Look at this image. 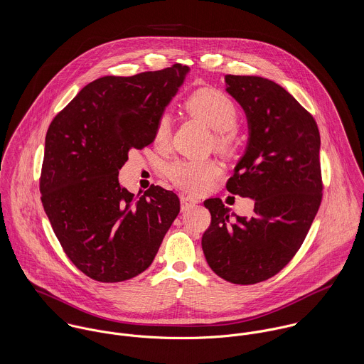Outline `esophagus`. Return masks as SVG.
Wrapping results in <instances>:
<instances>
[{
    "label": "esophagus",
    "mask_w": 364,
    "mask_h": 364,
    "mask_svg": "<svg viewBox=\"0 0 364 364\" xmlns=\"http://www.w3.org/2000/svg\"><path fill=\"white\" fill-rule=\"evenodd\" d=\"M198 205V200L191 196H182L181 198V210L188 211L189 208H195Z\"/></svg>",
    "instance_id": "esophagus-1"
}]
</instances>
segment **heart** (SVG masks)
Segmentation results:
<instances>
[{"label": "heart", "instance_id": "b5f03b06", "mask_svg": "<svg viewBox=\"0 0 364 364\" xmlns=\"http://www.w3.org/2000/svg\"><path fill=\"white\" fill-rule=\"evenodd\" d=\"M185 109L215 132L217 149L228 150L232 147L235 141L234 129L240 120V110L227 94L214 88L198 90L185 101ZM171 137L172 119L168 113H162L156 119L154 144L158 149L165 150L171 144ZM218 172V166L208 161H176L166 168L169 179L192 193L205 192Z\"/></svg>", "mask_w": 364, "mask_h": 364}]
</instances>
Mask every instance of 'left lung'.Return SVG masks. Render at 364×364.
Here are the masks:
<instances>
[{"label":"left lung","mask_w":364,"mask_h":364,"mask_svg":"<svg viewBox=\"0 0 364 364\" xmlns=\"http://www.w3.org/2000/svg\"><path fill=\"white\" fill-rule=\"evenodd\" d=\"M225 91L248 122L244 156L227 182L255 200L240 217L218 198L205 200L211 224L202 248L211 270L234 284L279 273L300 250L322 199L318 126L283 87L257 75H225Z\"/></svg>","instance_id":"8db88e82"}]
</instances>
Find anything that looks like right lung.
<instances>
[{
    "mask_svg": "<svg viewBox=\"0 0 364 364\" xmlns=\"http://www.w3.org/2000/svg\"><path fill=\"white\" fill-rule=\"evenodd\" d=\"M191 71L173 64L85 85L50 123L41 176L43 208L65 255L102 283L144 272L179 214L161 186L134 196L119 183L132 149L154 141L156 119Z\"/></svg>",
    "mask_w": 364,
    "mask_h": 364,
    "instance_id": "1",
    "label": "right lung"
}]
</instances>
